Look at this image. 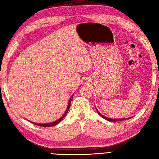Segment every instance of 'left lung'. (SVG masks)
I'll return each instance as SVG.
<instances>
[{"instance_id":"left-lung-1","label":"left lung","mask_w":159,"mask_h":159,"mask_svg":"<svg viewBox=\"0 0 159 159\" xmlns=\"http://www.w3.org/2000/svg\"><path fill=\"white\" fill-rule=\"evenodd\" d=\"M97 110V109H96ZM97 112H98V113L99 115H100L102 118H103L104 119H105V120H108V121H109V122H118V121H121V120H125V119H122V118H120V119H111V118H107V117H105V116H104L103 115H102L101 113L98 111L97 110ZM129 118H127V119H129Z\"/></svg>"}]
</instances>
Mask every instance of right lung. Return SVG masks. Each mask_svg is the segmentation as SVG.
Returning a JSON list of instances; mask_svg holds the SVG:
<instances>
[{"label":"right lung","instance_id":"obj_1","mask_svg":"<svg viewBox=\"0 0 159 159\" xmlns=\"http://www.w3.org/2000/svg\"><path fill=\"white\" fill-rule=\"evenodd\" d=\"M73 95H72V96L70 97V100H69V101H68V107H67V109H66V112L64 113V114L60 118H59V120H57V121H55V122H51V123H47V124H38V123H34V122H32V123H34V125H39V126H41V127H52V126H55V125H57L58 123H59V122H60L62 120H63V118H64V117L66 116V115L67 114V113H68V109H69V108H70V103H71V100H72V99H73Z\"/></svg>","mask_w":159,"mask_h":159}]
</instances>
